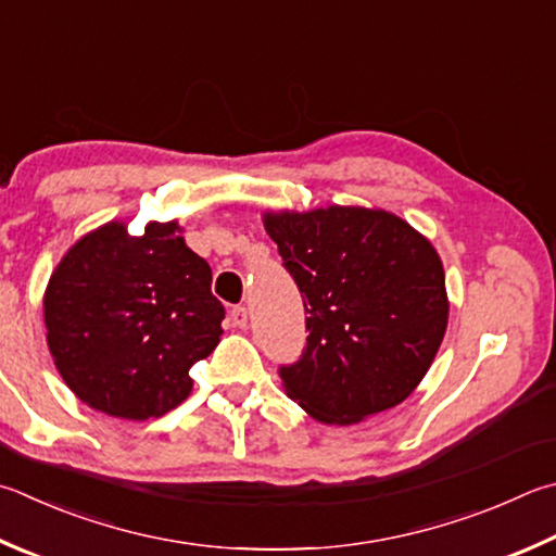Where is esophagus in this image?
Instances as JSON below:
<instances>
[{"label": "esophagus", "mask_w": 556, "mask_h": 556, "mask_svg": "<svg viewBox=\"0 0 556 556\" xmlns=\"http://www.w3.org/2000/svg\"><path fill=\"white\" fill-rule=\"evenodd\" d=\"M228 323L233 328H245L248 326V308L245 306H233L228 311Z\"/></svg>", "instance_id": "esophagus-1"}]
</instances>
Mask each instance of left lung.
I'll use <instances>...</instances> for the list:
<instances>
[{
    "label": "left lung",
    "mask_w": 556,
    "mask_h": 556,
    "mask_svg": "<svg viewBox=\"0 0 556 556\" xmlns=\"http://www.w3.org/2000/svg\"><path fill=\"white\" fill-rule=\"evenodd\" d=\"M262 220L308 313L304 355L279 367L287 396L328 426L406 401L450 316L445 269L430 240L365 206L267 211Z\"/></svg>",
    "instance_id": "obj_1"
}]
</instances>
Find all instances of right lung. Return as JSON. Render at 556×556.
<instances>
[{
  "label": "right lung",
  "instance_id": "1",
  "mask_svg": "<svg viewBox=\"0 0 556 556\" xmlns=\"http://www.w3.org/2000/svg\"><path fill=\"white\" fill-rule=\"evenodd\" d=\"M179 233L177 220H153L143 236L111 220L50 275V355L89 408L126 420L165 416L194 387L191 365L216 350L226 311L211 294L208 262Z\"/></svg>",
  "mask_w": 556,
  "mask_h": 556
}]
</instances>
